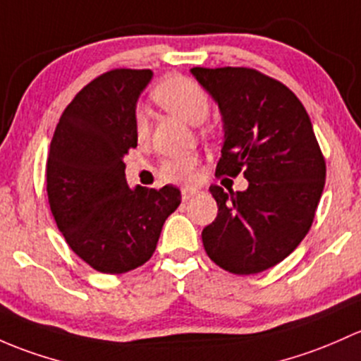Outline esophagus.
<instances>
[{"label":"esophagus","instance_id":"esophagus-1","mask_svg":"<svg viewBox=\"0 0 361 361\" xmlns=\"http://www.w3.org/2000/svg\"><path fill=\"white\" fill-rule=\"evenodd\" d=\"M199 188H192V187H183L181 188V199L183 200H190L192 197L199 195Z\"/></svg>","mask_w":361,"mask_h":361}]
</instances>
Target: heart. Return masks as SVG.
<instances>
[{"label": "heart", "mask_w": 361, "mask_h": 361, "mask_svg": "<svg viewBox=\"0 0 361 361\" xmlns=\"http://www.w3.org/2000/svg\"><path fill=\"white\" fill-rule=\"evenodd\" d=\"M154 100L164 111L187 121L190 124H200L207 119L211 112V97L197 81L185 75H169L159 82L152 91ZM149 117L145 111L138 109L135 114V135L140 142L149 138ZM199 157L197 155H181L166 161L159 169L164 181L171 183H190L197 178Z\"/></svg>", "instance_id": "obj_1"}]
</instances>
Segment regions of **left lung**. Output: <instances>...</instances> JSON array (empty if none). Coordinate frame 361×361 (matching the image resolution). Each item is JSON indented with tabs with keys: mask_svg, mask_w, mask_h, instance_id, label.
<instances>
[{
	"mask_svg": "<svg viewBox=\"0 0 361 361\" xmlns=\"http://www.w3.org/2000/svg\"><path fill=\"white\" fill-rule=\"evenodd\" d=\"M223 116L216 176L244 173L247 190L211 185L218 216L202 230L207 256L235 275H254L301 244L325 185V159L306 109L276 79L249 67H193Z\"/></svg>",
	"mask_w": 361,
	"mask_h": 361,
	"instance_id": "left-lung-1",
	"label": "left lung"
}]
</instances>
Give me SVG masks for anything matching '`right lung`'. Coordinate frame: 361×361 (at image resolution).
Wrapping results in <instances>:
<instances>
[{
  "mask_svg": "<svg viewBox=\"0 0 361 361\" xmlns=\"http://www.w3.org/2000/svg\"><path fill=\"white\" fill-rule=\"evenodd\" d=\"M149 69H112L88 82L56 124L47 161L48 202L69 247L93 270L142 267L181 202L173 185L128 187L123 157L135 149V109Z\"/></svg>",
  "mask_w": 361,
  "mask_h": 361,
  "instance_id": "obj_1",
  "label": "right lung"
}]
</instances>
